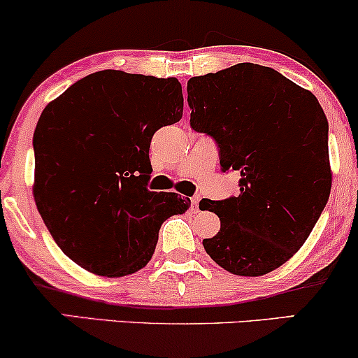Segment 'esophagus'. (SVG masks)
Masks as SVG:
<instances>
[{"label": "esophagus", "mask_w": 358, "mask_h": 358, "mask_svg": "<svg viewBox=\"0 0 358 358\" xmlns=\"http://www.w3.org/2000/svg\"><path fill=\"white\" fill-rule=\"evenodd\" d=\"M199 203H200V196L193 195L192 196V207H193V210H195V212H199Z\"/></svg>", "instance_id": "obj_1"}]
</instances>
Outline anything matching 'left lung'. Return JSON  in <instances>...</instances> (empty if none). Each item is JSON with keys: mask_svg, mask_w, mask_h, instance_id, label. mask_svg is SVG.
<instances>
[{"mask_svg": "<svg viewBox=\"0 0 358 358\" xmlns=\"http://www.w3.org/2000/svg\"><path fill=\"white\" fill-rule=\"evenodd\" d=\"M190 126L215 139L222 170L241 171V193L202 200L220 232L203 248L237 276H262L305 244L328 202V121L310 90L274 69L237 64L192 77Z\"/></svg>", "mask_w": 358, "mask_h": 358, "instance_id": "1", "label": "left lung"}]
</instances>
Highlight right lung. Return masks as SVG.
Returning a JSON list of instances; mask_svg holds the SVG:
<instances>
[{"mask_svg": "<svg viewBox=\"0 0 358 358\" xmlns=\"http://www.w3.org/2000/svg\"><path fill=\"white\" fill-rule=\"evenodd\" d=\"M183 116L182 84L101 71L43 109L34 134L36 208L62 252L89 273L133 274L150 262L168 217L190 199L156 193L151 138Z\"/></svg>", "mask_w": 358, "mask_h": 358, "instance_id": "add662e5", "label": "right lung"}]
</instances>
